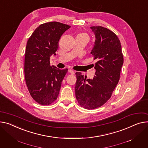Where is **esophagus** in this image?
<instances>
[{
  "mask_svg": "<svg viewBox=\"0 0 148 148\" xmlns=\"http://www.w3.org/2000/svg\"><path fill=\"white\" fill-rule=\"evenodd\" d=\"M68 72L70 73V74H74V71L73 70H69Z\"/></svg>",
  "mask_w": 148,
  "mask_h": 148,
  "instance_id": "1",
  "label": "esophagus"
}]
</instances>
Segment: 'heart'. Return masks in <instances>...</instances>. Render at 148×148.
Returning <instances> with one entry per match:
<instances>
[{
	"instance_id": "heart-1",
	"label": "heart",
	"mask_w": 148,
	"mask_h": 148,
	"mask_svg": "<svg viewBox=\"0 0 148 148\" xmlns=\"http://www.w3.org/2000/svg\"><path fill=\"white\" fill-rule=\"evenodd\" d=\"M77 37H82V38H84L85 39H86V40L88 41V39H89V36H88V34L85 32H83V33H81L80 34H78Z\"/></svg>"
}]
</instances>
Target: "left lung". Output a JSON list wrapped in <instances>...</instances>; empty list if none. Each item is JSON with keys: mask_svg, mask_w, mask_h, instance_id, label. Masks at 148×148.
I'll use <instances>...</instances> for the list:
<instances>
[{"mask_svg": "<svg viewBox=\"0 0 148 148\" xmlns=\"http://www.w3.org/2000/svg\"><path fill=\"white\" fill-rule=\"evenodd\" d=\"M90 28L96 37L91 52L97 61L95 64V75L93 79H87V76L76 73L75 92L82 107L94 110L110 99L119 82L124 58L120 41L114 32L101 26Z\"/></svg>", "mask_w": 148, "mask_h": 148, "instance_id": "obj_1", "label": "left lung"}]
</instances>
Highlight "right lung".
<instances>
[{"instance_id":"add662e5","label":"right lung","mask_w":148,"mask_h":148,"mask_svg":"<svg viewBox=\"0 0 148 148\" xmlns=\"http://www.w3.org/2000/svg\"><path fill=\"white\" fill-rule=\"evenodd\" d=\"M71 26L53 21L39 25L27 41L24 60V75L28 92L38 104L49 105L59 95L68 69L50 65V57L56 55L58 42Z\"/></svg>"}]
</instances>
